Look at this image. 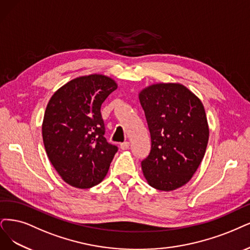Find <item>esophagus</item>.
Wrapping results in <instances>:
<instances>
[{
	"mask_svg": "<svg viewBox=\"0 0 250 250\" xmlns=\"http://www.w3.org/2000/svg\"><path fill=\"white\" fill-rule=\"evenodd\" d=\"M128 147H130V142L125 141V142H123V143H120V148L124 149V150L128 149Z\"/></svg>",
	"mask_w": 250,
	"mask_h": 250,
	"instance_id": "esophagus-1",
	"label": "esophagus"
}]
</instances>
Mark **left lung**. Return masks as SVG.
<instances>
[{
    "label": "left lung",
    "mask_w": 250,
    "mask_h": 250,
    "mask_svg": "<svg viewBox=\"0 0 250 250\" xmlns=\"http://www.w3.org/2000/svg\"><path fill=\"white\" fill-rule=\"evenodd\" d=\"M139 99L151 140L141 162L144 176L156 189H176L190 180L204 158L209 139L204 106L178 83L153 84Z\"/></svg>",
    "instance_id": "8db88e82"
}]
</instances>
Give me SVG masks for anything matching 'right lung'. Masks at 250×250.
Segmentation results:
<instances>
[{"instance_id":"1","label":"right lung","mask_w":250,"mask_h":250,"mask_svg":"<svg viewBox=\"0 0 250 250\" xmlns=\"http://www.w3.org/2000/svg\"><path fill=\"white\" fill-rule=\"evenodd\" d=\"M117 88L104 75L82 76L62 86L46 107L42 136L46 153L64 182L78 188L97 186L118 147L107 142L101 106Z\"/></svg>"}]
</instances>
